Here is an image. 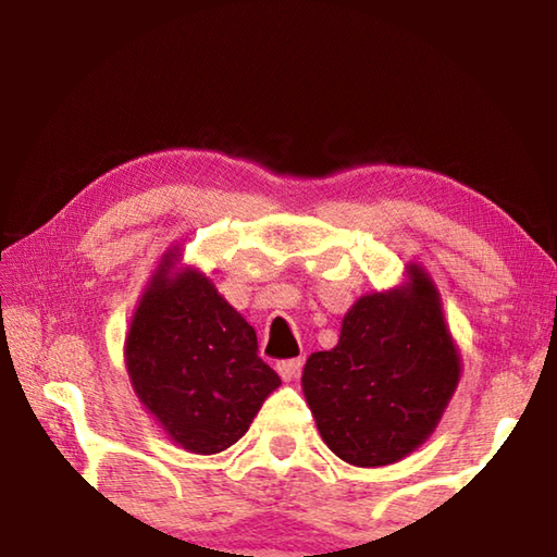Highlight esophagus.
Wrapping results in <instances>:
<instances>
[{"label": "esophagus", "mask_w": 557, "mask_h": 557, "mask_svg": "<svg viewBox=\"0 0 557 557\" xmlns=\"http://www.w3.org/2000/svg\"><path fill=\"white\" fill-rule=\"evenodd\" d=\"M301 358H289V361H280L277 363V373H280V379L282 381H295L297 375H299V371H301Z\"/></svg>", "instance_id": "1"}]
</instances>
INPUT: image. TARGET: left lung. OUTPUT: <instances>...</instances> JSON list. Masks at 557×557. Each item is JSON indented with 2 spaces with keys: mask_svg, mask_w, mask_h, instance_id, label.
Returning a JSON list of instances; mask_svg holds the SVG:
<instances>
[{
  "mask_svg": "<svg viewBox=\"0 0 557 557\" xmlns=\"http://www.w3.org/2000/svg\"><path fill=\"white\" fill-rule=\"evenodd\" d=\"M408 282L354 301L332 351L301 371L317 430L354 467H388L418 449L455 395L461 356L435 282L418 262Z\"/></svg>",
  "mask_w": 557,
  "mask_h": 557,
  "instance_id": "1",
  "label": "left lung"
}]
</instances>
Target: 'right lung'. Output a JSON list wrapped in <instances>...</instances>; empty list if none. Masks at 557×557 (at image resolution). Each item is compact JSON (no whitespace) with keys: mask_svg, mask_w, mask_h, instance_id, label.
Masks as SVG:
<instances>
[{"mask_svg":"<svg viewBox=\"0 0 557 557\" xmlns=\"http://www.w3.org/2000/svg\"><path fill=\"white\" fill-rule=\"evenodd\" d=\"M132 388L164 435L219 455L248 432L280 375L258 356L256 329L172 245L149 277L125 338Z\"/></svg>","mask_w":557,"mask_h":557,"instance_id":"1","label":"right lung"}]
</instances>
